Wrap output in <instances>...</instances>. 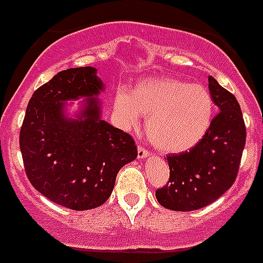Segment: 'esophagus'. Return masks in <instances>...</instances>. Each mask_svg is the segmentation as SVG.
Wrapping results in <instances>:
<instances>
[{
    "label": "esophagus",
    "mask_w": 263,
    "mask_h": 263,
    "mask_svg": "<svg viewBox=\"0 0 263 263\" xmlns=\"http://www.w3.org/2000/svg\"><path fill=\"white\" fill-rule=\"evenodd\" d=\"M148 155H150V154H148V151L146 150V148H143L142 146H138V159L147 158Z\"/></svg>",
    "instance_id": "esophagus-1"
}]
</instances>
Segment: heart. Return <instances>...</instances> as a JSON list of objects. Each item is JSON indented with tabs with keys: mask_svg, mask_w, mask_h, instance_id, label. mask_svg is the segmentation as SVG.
<instances>
[{
	"mask_svg": "<svg viewBox=\"0 0 263 263\" xmlns=\"http://www.w3.org/2000/svg\"><path fill=\"white\" fill-rule=\"evenodd\" d=\"M124 126L133 129L141 116L147 119L146 134L155 148L173 154L189 150L206 134L213 117V99L199 84L173 78H146L113 102Z\"/></svg>",
	"mask_w": 263,
	"mask_h": 263,
	"instance_id": "obj_1",
	"label": "heart"
}]
</instances>
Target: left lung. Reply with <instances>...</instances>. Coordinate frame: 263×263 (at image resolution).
Wrapping results in <instances>:
<instances>
[{"mask_svg": "<svg viewBox=\"0 0 263 263\" xmlns=\"http://www.w3.org/2000/svg\"><path fill=\"white\" fill-rule=\"evenodd\" d=\"M209 90L219 113L203 138L189 151L167 156L170 181L156 190V199L168 210L193 211L213 203L237 176L247 139L240 104L213 77Z\"/></svg>", "mask_w": 263, "mask_h": 263, "instance_id": "1", "label": "left lung"}]
</instances>
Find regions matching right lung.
<instances>
[{
    "label": "right lung",
    "mask_w": 263,
    "mask_h": 263,
    "mask_svg": "<svg viewBox=\"0 0 263 263\" xmlns=\"http://www.w3.org/2000/svg\"><path fill=\"white\" fill-rule=\"evenodd\" d=\"M92 66L60 71L33 92L21 127L26 175L52 202L83 211L102 206L116 177L137 158L133 138L102 119L99 95L105 90ZM83 98L79 112L67 103Z\"/></svg>",
    "instance_id": "1"
}]
</instances>
